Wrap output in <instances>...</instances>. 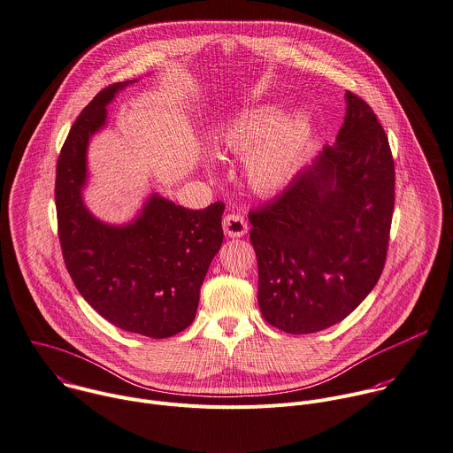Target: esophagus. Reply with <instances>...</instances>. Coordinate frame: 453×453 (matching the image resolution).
I'll return each mask as SVG.
<instances>
[{
  "label": "esophagus",
  "instance_id": "34e87169",
  "mask_svg": "<svg viewBox=\"0 0 453 453\" xmlns=\"http://www.w3.org/2000/svg\"><path fill=\"white\" fill-rule=\"evenodd\" d=\"M222 226H224V231L229 238H238V236H243L247 233V222L245 219L240 215V213H227L222 220Z\"/></svg>",
  "mask_w": 453,
  "mask_h": 453
}]
</instances>
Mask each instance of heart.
Wrapping results in <instances>:
<instances>
[{"instance_id":"heart-1","label":"heart","mask_w":453,"mask_h":453,"mask_svg":"<svg viewBox=\"0 0 453 453\" xmlns=\"http://www.w3.org/2000/svg\"><path fill=\"white\" fill-rule=\"evenodd\" d=\"M280 117V108L261 106L233 120L219 134V145L231 153H243L265 136L249 150L243 164L250 188L259 194L275 192L291 178L311 133L306 115L296 113L284 120Z\"/></svg>"}]
</instances>
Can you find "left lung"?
<instances>
[{
  "instance_id": "8db88e82",
  "label": "left lung",
  "mask_w": 453,
  "mask_h": 453,
  "mask_svg": "<svg viewBox=\"0 0 453 453\" xmlns=\"http://www.w3.org/2000/svg\"><path fill=\"white\" fill-rule=\"evenodd\" d=\"M333 145L249 213L263 319L288 334L324 331L377 284L389 245L395 162L377 115L347 92Z\"/></svg>"
}]
</instances>
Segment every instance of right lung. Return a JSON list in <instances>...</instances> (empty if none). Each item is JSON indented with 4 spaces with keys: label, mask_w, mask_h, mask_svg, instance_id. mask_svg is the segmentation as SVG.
I'll list each match as a JSON object with an SVG mask.
<instances>
[{
    "label": "right lung",
    "mask_w": 453,
    "mask_h": 453,
    "mask_svg": "<svg viewBox=\"0 0 453 453\" xmlns=\"http://www.w3.org/2000/svg\"><path fill=\"white\" fill-rule=\"evenodd\" d=\"M129 83L103 88L64 142L55 183L58 238L74 286L104 320L162 340L196 319L203 280L224 240V203L187 210L153 194L126 226L104 224L87 210L88 140L106 124V104Z\"/></svg>",
    "instance_id": "1"
}]
</instances>
